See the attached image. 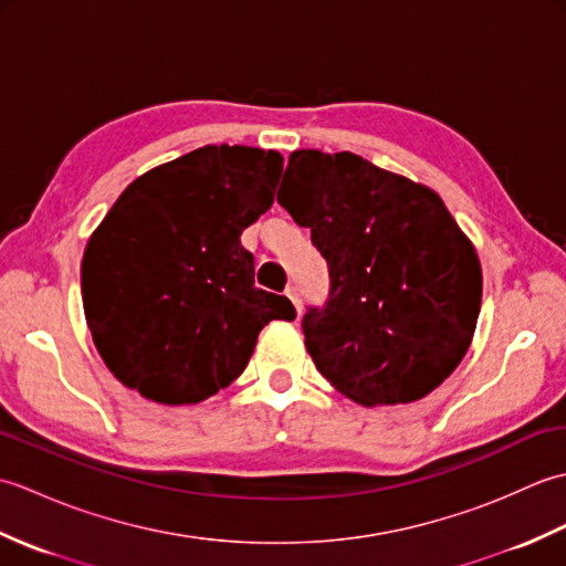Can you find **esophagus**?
Masks as SVG:
<instances>
[{"mask_svg":"<svg viewBox=\"0 0 566 566\" xmlns=\"http://www.w3.org/2000/svg\"><path fill=\"white\" fill-rule=\"evenodd\" d=\"M286 296H290V302L294 304L296 314H302V294H298V286H286Z\"/></svg>","mask_w":566,"mask_h":566,"instance_id":"esophagus-1","label":"esophagus"}]
</instances>
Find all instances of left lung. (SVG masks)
Listing matches in <instances>:
<instances>
[{"label":"left lung","instance_id":"obj_1","mask_svg":"<svg viewBox=\"0 0 566 566\" xmlns=\"http://www.w3.org/2000/svg\"><path fill=\"white\" fill-rule=\"evenodd\" d=\"M276 201L328 262L326 304L302 321L321 375L363 406L440 387L472 343L482 268L436 191L353 153L296 150Z\"/></svg>","mask_w":566,"mask_h":566}]
</instances>
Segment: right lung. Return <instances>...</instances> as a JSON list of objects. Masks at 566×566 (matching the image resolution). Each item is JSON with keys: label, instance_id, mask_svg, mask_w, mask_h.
Listing matches in <instances>:
<instances>
[{"label": "right lung", "instance_id": "right-lung-1", "mask_svg": "<svg viewBox=\"0 0 566 566\" xmlns=\"http://www.w3.org/2000/svg\"><path fill=\"white\" fill-rule=\"evenodd\" d=\"M282 155L207 146L138 177L92 233L82 304L102 359L158 403H199L243 375L258 333L294 321L258 290L240 233L272 207Z\"/></svg>", "mask_w": 566, "mask_h": 566}]
</instances>
